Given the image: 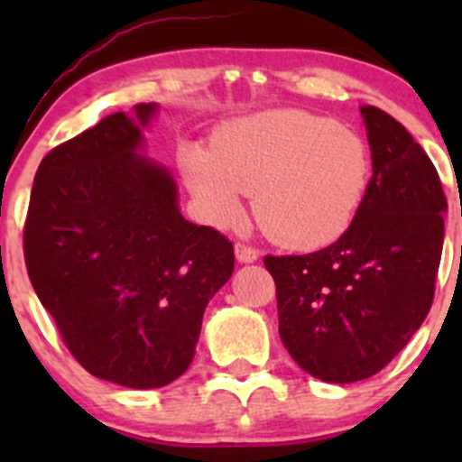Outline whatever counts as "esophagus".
Listing matches in <instances>:
<instances>
[{"instance_id":"obj_1","label":"esophagus","mask_w":462,"mask_h":462,"mask_svg":"<svg viewBox=\"0 0 462 462\" xmlns=\"http://www.w3.org/2000/svg\"><path fill=\"white\" fill-rule=\"evenodd\" d=\"M235 254L241 263H253V261L259 259V250L254 248V245L241 244V241L235 245Z\"/></svg>"}]
</instances>
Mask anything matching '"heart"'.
Here are the masks:
<instances>
[{"instance_id": "obj_1", "label": "heart", "mask_w": 462, "mask_h": 462, "mask_svg": "<svg viewBox=\"0 0 462 462\" xmlns=\"http://www.w3.org/2000/svg\"><path fill=\"white\" fill-rule=\"evenodd\" d=\"M180 167L217 221H235L244 194L257 192L261 230L297 250L342 236L371 179L369 147L360 134L301 109L236 120L217 134L212 149L188 144Z\"/></svg>"}]
</instances>
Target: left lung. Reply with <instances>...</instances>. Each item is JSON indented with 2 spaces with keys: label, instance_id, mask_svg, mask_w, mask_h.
Returning a JSON list of instances; mask_svg holds the SVG:
<instances>
[{
  "label": "left lung",
  "instance_id": "obj_1",
  "mask_svg": "<svg viewBox=\"0 0 462 462\" xmlns=\"http://www.w3.org/2000/svg\"><path fill=\"white\" fill-rule=\"evenodd\" d=\"M374 176L351 226L309 254H265L277 286L279 335L292 360L333 384L384 369L433 304L447 197L411 134L362 106Z\"/></svg>",
  "mask_w": 462,
  "mask_h": 462
}]
</instances>
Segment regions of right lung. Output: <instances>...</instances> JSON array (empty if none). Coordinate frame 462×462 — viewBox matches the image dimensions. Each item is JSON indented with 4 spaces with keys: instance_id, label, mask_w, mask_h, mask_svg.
<instances>
[{
    "instance_id": "1",
    "label": "right lung",
    "mask_w": 462,
    "mask_h": 462,
    "mask_svg": "<svg viewBox=\"0 0 462 462\" xmlns=\"http://www.w3.org/2000/svg\"><path fill=\"white\" fill-rule=\"evenodd\" d=\"M134 109L144 127L156 105ZM141 125L118 111L42 158L24 259L82 369L158 389L188 371L205 306L235 270V245L180 217L174 179L136 153Z\"/></svg>"
}]
</instances>
